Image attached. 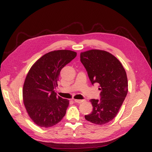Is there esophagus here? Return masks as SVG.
I'll list each match as a JSON object with an SVG mask.
<instances>
[{
    "mask_svg": "<svg viewBox=\"0 0 152 152\" xmlns=\"http://www.w3.org/2000/svg\"><path fill=\"white\" fill-rule=\"evenodd\" d=\"M74 102L76 103H81L82 102H83V100H78V99H74Z\"/></svg>",
    "mask_w": 152,
    "mask_h": 152,
    "instance_id": "1",
    "label": "esophagus"
}]
</instances>
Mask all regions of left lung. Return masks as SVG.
Returning <instances> with one entry per match:
<instances>
[{
  "label": "left lung",
  "mask_w": 152,
  "mask_h": 152,
  "mask_svg": "<svg viewBox=\"0 0 152 152\" xmlns=\"http://www.w3.org/2000/svg\"><path fill=\"white\" fill-rule=\"evenodd\" d=\"M80 61L92 84L98 83L101 99H91L93 111L86 120L96 125L112 121L120 109L128 92L125 69L117 58L104 50H91L80 53Z\"/></svg>",
  "instance_id": "1"
}]
</instances>
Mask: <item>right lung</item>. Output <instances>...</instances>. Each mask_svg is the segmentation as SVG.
Masks as SVG:
<instances>
[{
  "label": "right lung",
  "instance_id": "add662e5",
  "mask_svg": "<svg viewBox=\"0 0 152 152\" xmlns=\"http://www.w3.org/2000/svg\"><path fill=\"white\" fill-rule=\"evenodd\" d=\"M76 55L66 50L50 51L38 59L27 73L23 88V103L30 118L39 127H52L65 115L69 101L57 96L54 88L61 69Z\"/></svg>",
  "mask_w": 152,
  "mask_h": 152
}]
</instances>
